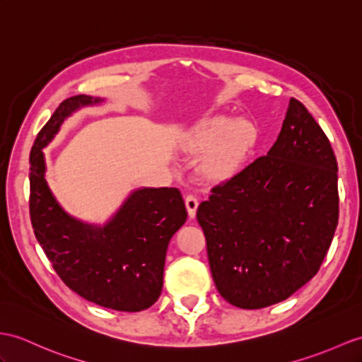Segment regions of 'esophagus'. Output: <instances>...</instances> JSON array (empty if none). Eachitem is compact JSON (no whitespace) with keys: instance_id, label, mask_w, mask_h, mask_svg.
Returning a JSON list of instances; mask_svg holds the SVG:
<instances>
[{"instance_id":"1","label":"esophagus","mask_w":362,"mask_h":362,"mask_svg":"<svg viewBox=\"0 0 362 362\" xmlns=\"http://www.w3.org/2000/svg\"><path fill=\"white\" fill-rule=\"evenodd\" d=\"M198 198L193 197V195H187L186 197V207H187V214L190 218H195L197 216V209H198Z\"/></svg>"}]
</instances>
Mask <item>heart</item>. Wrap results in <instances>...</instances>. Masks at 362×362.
Wrapping results in <instances>:
<instances>
[{
	"label": "heart",
	"mask_w": 362,
	"mask_h": 362,
	"mask_svg": "<svg viewBox=\"0 0 362 362\" xmlns=\"http://www.w3.org/2000/svg\"><path fill=\"white\" fill-rule=\"evenodd\" d=\"M257 136V127L247 119L215 117L193 129L187 148L197 155L209 153L201 165L207 178L226 180L236 172Z\"/></svg>",
	"instance_id": "1"
}]
</instances>
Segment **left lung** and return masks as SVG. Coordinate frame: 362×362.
<instances>
[{"instance_id":"1","label":"left lung","mask_w":362,"mask_h":362,"mask_svg":"<svg viewBox=\"0 0 362 362\" xmlns=\"http://www.w3.org/2000/svg\"><path fill=\"white\" fill-rule=\"evenodd\" d=\"M338 214L330 141L304 104L290 98L267 155L211 189L198 207L219 295L249 310L292 296L318 273Z\"/></svg>"}]
</instances>
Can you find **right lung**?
<instances>
[{
    "instance_id": "1",
    "label": "right lung",
    "mask_w": 362,
    "mask_h": 362,
    "mask_svg": "<svg viewBox=\"0 0 362 362\" xmlns=\"http://www.w3.org/2000/svg\"><path fill=\"white\" fill-rule=\"evenodd\" d=\"M103 101L89 95L67 98L40 130L30 152V221L44 253L70 290L112 310L141 312L160 298L167 245L187 219L181 192L136 189L107 223L98 226L69 215L46 180L42 148L74 112Z\"/></svg>"
}]
</instances>
